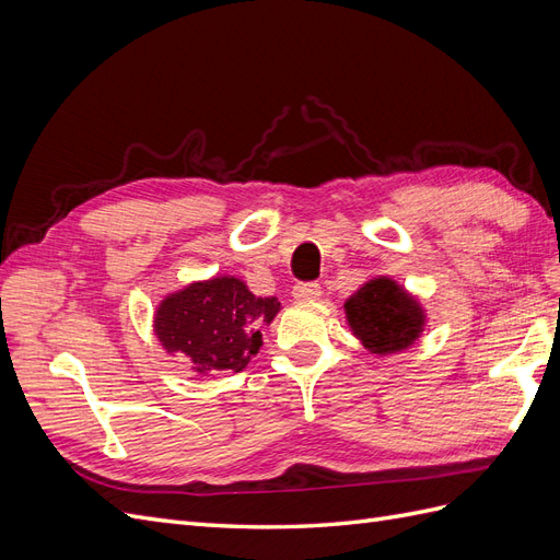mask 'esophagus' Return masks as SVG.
<instances>
[{
    "label": "esophagus",
    "mask_w": 560,
    "mask_h": 560,
    "mask_svg": "<svg viewBox=\"0 0 560 560\" xmlns=\"http://www.w3.org/2000/svg\"><path fill=\"white\" fill-rule=\"evenodd\" d=\"M319 294H322V287L317 282H299L292 290V296L296 301H315Z\"/></svg>",
    "instance_id": "34e87169"
}]
</instances>
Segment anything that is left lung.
Listing matches in <instances>:
<instances>
[{
    "label": "left lung",
    "mask_w": 560,
    "mask_h": 560,
    "mask_svg": "<svg viewBox=\"0 0 560 560\" xmlns=\"http://www.w3.org/2000/svg\"><path fill=\"white\" fill-rule=\"evenodd\" d=\"M343 311L350 331L378 358L411 348L428 322L422 303L387 276L366 280L346 299Z\"/></svg>",
    "instance_id": "8db88e82"
}]
</instances>
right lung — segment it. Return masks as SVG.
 Segmentation results:
<instances>
[{"instance_id":"add662e5","label":"right lung","mask_w":560,"mask_h":560,"mask_svg":"<svg viewBox=\"0 0 560 560\" xmlns=\"http://www.w3.org/2000/svg\"><path fill=\"white\" fill-rule=\"evenodd\" d=\"M280 311L235 276H214L167 294L154 313L163 350L184 354L196 374H238L261 348V327Z\"/></svg>"}]
</instances>
